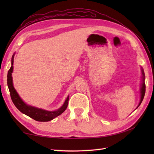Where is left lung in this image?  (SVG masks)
Returning a JSON list of instances; mask_svg holds the SVG:
<instances>
[{
    "instance_id": "8db88e82",
    "label": "left lung",
    "mask_w": 154,
    "mask_h": 154,
    "mask_svg": "<svg viewBox=\"0 0 154 154\" xmlns=\"http://www.w3.org/2000/svg\"><path fill=\"white\" fill-rule=\"evenodd\" d=\"M142 74H143V83H142V89H141V99H140V102L139 103L138 106L140 105V104L142 103V100L143 99V97H144L145 95V93H146V85L144 83V80H145V75H144V72L142 70Z\"/></svg>"
}]
</instances>
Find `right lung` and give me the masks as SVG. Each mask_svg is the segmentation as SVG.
I'll list each match as a JSON object with an SVG mask.
<instances>
[{"instance_id": "1", "label": "right lung", "mask_w": 154, "mask_h": 154, "mask_svg": "<svg viewBox=\"0 0 154 154\" xmlns=\"http://www.w3.org/2000/svg\"><path fill=\"white\" fill-rule=\"evenodd\" d=\"M13 61H14V55H12V66L10 68L8 72L7 84L11 99L15 106L23 114H26V115L32 118V119H33L35 120L39 121V122H48V121H50L63 113L67 107L69 95L67 97L63 106L60 109L55 111H48L43 109H38V108L27 105V104H26L23 102L22 99L20 98L18 93H16L14 87H13L12 77V73L13 71Z\"/></svg>"}]
</instances>
